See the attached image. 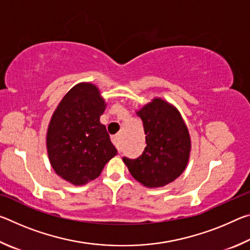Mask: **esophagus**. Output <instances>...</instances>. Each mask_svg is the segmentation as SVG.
<instances>
[{
  "instance_id": "34e87169",
  "label": "esophagus",
  "mask_w": 250,
  "mask_h": 250,
  "mask_svg": "<svg viewBox=\"0 0 250 250\" xmlns=\"http://www.w3.org/2000/svg\"><path fill=\"white\" fill-rule=\"evenodd\" d=\"M111 140H112V143L113 145H115L117 147H118V150L120 151V134H116V135H113V137L111 138Z\"/></svg>"
}]
</instances>
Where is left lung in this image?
Instances as JSON below:
<instances>
[{
    "instance_id": "8db88e82",
    "label": "left lung",
    "mask_w": 250,
    "mask_h": 250,
    "mask_svg": "<svg viewBox=\"0 0 250 250\" xmlns=\"http://www.w3.org/2000/svg\"><path fill=\"white\" fill-rule=\"evenodd\" d=\"M146 146L138 159L124 158L135 180L146 188H162L184 172L189 160L191 137L181 113L162 98H153L137 110Z\"/></svg>"
}]
</instances>
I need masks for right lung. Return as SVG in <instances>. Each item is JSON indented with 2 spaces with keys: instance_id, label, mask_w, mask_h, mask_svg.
Wrapping results in <instances>:
<instances>
[{
  "instance_id": "obj_1",
  "label": "right lung",
  "mask_w": 250,
  "mask_h": 250,
  "mask_svg": "<svg viewBox=\"0 0 250 250\" xmlns=\"http://www.w3.org/2000/svg\"><path fill=\"white\" fill-rule=\"evenodd\" d=\"M99 88L80 83L55 109L46 134V147L58 176L79 186L97 179L117 154L100 116L105 109Z\"/></svg>"
}]
</instances>
